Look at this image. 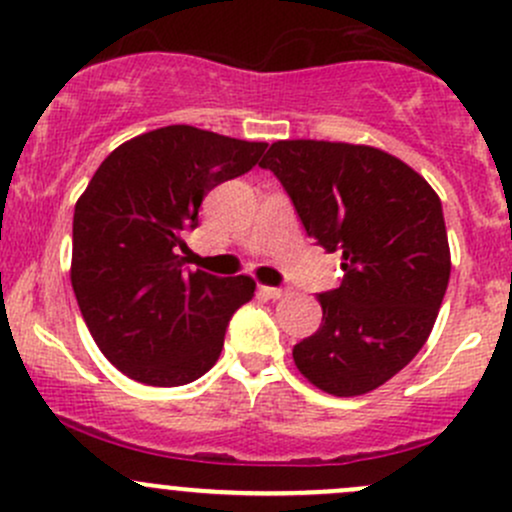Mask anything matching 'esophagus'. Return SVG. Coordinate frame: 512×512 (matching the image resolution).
Listing matches in <instances>:
<instances>
[{
    "mask_svg": "<svg viewBox=\"0 0 512 512\" xmlns=\"http://www.w3.org/2000/svg\"><path fill=\"white\" fill-rule=\"evenodd\" d=\"M260 292H262V297H267V299H282V297H287V289H282V287H260Z\"/></svg>",
    "mask_w": 512,
    "mask_h": 512,
    "instance_id": "obj_1",
    "label": "esophagus"
}]
</instances>
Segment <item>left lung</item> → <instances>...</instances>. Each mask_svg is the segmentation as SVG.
<instances>
[{"instance_id": "1", "label": "left lung", "mask_w": 512, "mask_h": 512, "mask_svg": "<svg viewBox=\"0 0 512 512\" xmlns=\"http://www.w3.org/2000/svg\"><path fill=\"white\" fill-rule=\"evenodd\" d=\"M260 166L289 193L306 235L343 260L294 363L328 395H365L410 363L437 321L451 272L439 196L405 161L363 144L287 139Z\"/></svg>"}]
</instances>
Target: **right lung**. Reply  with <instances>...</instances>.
Returning a JSON list of instances; mask_svg holds the SVG:
<instances>
[{
    "label": "right lung",
    "mask_w": 512,
    "mask_h": 512,
    "mask_svg": "<svg viewBox=\"0 0 512 512\" xmlns=\"http://www.w3.org/2000/svg\"><path fill=\"white\" fill-rule=\"evenodd\" d=\"M265 142L171 125L120 144L73 215L71 282L95 343L137 383L176 387L211 370L255 279L186 267L203 196L247 174Z\"/></svg>",
    "instance_id": "add662e5"
}]
</instances>
